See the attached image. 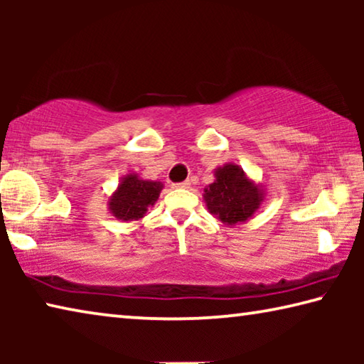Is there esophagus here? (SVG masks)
<instances>
[{"label": "esophagus", "instance_id": "esophagus-1", "mask_svg": "<svg viewBox=\"0 0 364 364\" xmlns=\"http://www.w3.org/2000/svg\"><path fill=\"white\" fill-rule=\"evenodd\" d=\"M189 186H191L189 181H183V183H175V184H173L175 189H188Z\"/></svg>", "mask_w": 364, "mask_h": 364}]
</instances>
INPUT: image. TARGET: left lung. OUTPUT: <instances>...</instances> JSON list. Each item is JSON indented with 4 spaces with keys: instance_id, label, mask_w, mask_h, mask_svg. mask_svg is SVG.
I'll use <instances>...</instances> for the list:
<instances>
[{
    "instance_id": "1",
    "label": "left lung",
    "mask_w": 364,
    "mask_h": 364,
    "mask_svg": "<svg viewBox=\"0 0 364 364\" xmlns=\"http://www.w3.org/2000/svg\"><path fill=\"white\" fill-rule=\"evenodd\" d=\"M215 181L204 189L207 210L226 226L245 223L264 200L262 183L250 180L239 165L228 162L213 171Z\"/></svg>"
}]
</instances>
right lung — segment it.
Here are the masks:
<instances>
[{"label": "right lung", "mask_w": 364, "mask_h": 364, "mask_svg": "<svg viewBox=\"0 0 364 364\" xmlns=\"http://www.w3.org/2000/svg\"><path fill=\"white\" fill-rule=\"evenodd\" d=\"M164 189L162 181L143 180L138 173H127L109 196L107 208L112 217L122 221H138L146 215L147 208L156 205Z\"/></svg>", "instance_id": "obj_1"}]
</instances>
